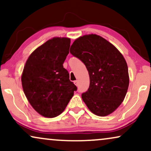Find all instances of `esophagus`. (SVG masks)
<instances>
[{
	"instance_id": "34e87169",
	"label": "esophagus",
	"mask_w": 151,
	"mask_h": 151,
	"mask_svg": "<svg viewBox=\"0 0 151 151\" xmlns=\"http://www.w3.org/2000/svg\"><path fill=\"white\" fill-rule=\"evenodd\" d=\"M74 84L77 86H78V85H79V82H78L77 80H76V81H74Z\"/></svg>"
}]
</instances>
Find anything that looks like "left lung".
<instances>
[{"mask_svg":"<svg viewBox=\"0 0 151 151\" xmlns=\"http://www.w3.org/2000/svg\"><path fill=\"white\" fill-rule=\"evenodd\" d=\"M70 53L83 63L88 71L90 86L81 98L92 113L111 114L121 105L129 86L127 63L109 42L91 34L77 38Z\"/></svg>","mask_w":151,"mask_h":151,"instance_id":"1","label":"left lung"}]
</instances>
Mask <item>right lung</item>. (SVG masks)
Here are the masks:
<instances>
[{
  "mask_svg": "<svg viewBox=\"0 0 151 151\" xmlns=\"http://www.w3.org/2000/svg\"><path fill=\"white\" fill-rule=\"evenodd\" d=\"M70 47V38L53 37L36 49L24 66L22 83L25 95L45 117L60 115L77 90L63 65Z\"/></svg>",
  "mask_w": 151,
  "mask_h": 151,
  "instance_id": "add662e5",
  "label": "right lung"
}]
</instances>
